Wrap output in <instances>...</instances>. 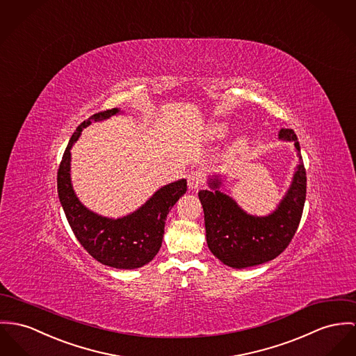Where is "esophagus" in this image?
I'll return each instance as SVG.
<instances>
[{
    "instance_id": "obj_1",
    "label": "esophagus",
    "mask_w": 356,
    "mask_h": 356,
    "mask_svg": "<svg viewBox=\"0 0 356 356\" xmlns=\"http://www.w3.org/2000/svg\"><path fill=\"white\" fill-rule=\"evenodd\" d=\"M187 181L191 190H197L206 183V175L202 170H192L187 177Z\"/></svg>"
}]
</instances>
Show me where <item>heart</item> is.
I'll return each instance as SVG.
<instances>
[{
    "label": "heart",
    "mask_w": 356,
    "mask_h": 356,
    "mask_svg": "<svg viewBox=\"0 0 356 356\" xmlns=\"http://www.w3.org/2000/svg\"><path fill=\"white\" fill-rule=\"evenodd\" d=\"M226 131H227V127L225 124H222V123L214 124L213 129H211V134H213V137L216 138L223 137L226 134Z\"/></svg>",
    "instance_id": "b5f03b06"
}]
</instances>
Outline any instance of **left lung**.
I'll use <instances>...</instances> for the list:
<instances>
[{"mask_svg":"<svg viewBox=\"0 0 356 356\" xmlns=\"http://www.w3.org/2000/svg\"><path fill=\"white\" fill-rule=\"evenodd\" d=\"M279 138L294 140L301 164L290 190L273 214L248 216L230 196L219 191L222 183L218 176L209 183L213 191L199 192L207 245L229 267L245 268L273 260L291 243L300 226L306 199V169L302 163L300 142L291 129H282Z\"/></svg>","mask_w":356,"mask_h":356,"instance_id":"8db88e82","label":"left lung"}]
</instances>
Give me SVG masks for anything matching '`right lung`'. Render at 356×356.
Masks as SVG:
<instances>
[{
  "instance_id": "right-lung-1",
  "label": "right lung",
  "mask_w": 356,
  "mask_h": 356,
  "mask_svg": "<svg viewBox=\"0 0 356 356\" xmlns=\"http://www.w3.org/2000/svg\"><path fill=\"white\" fill-rule=\"evenodd\" d=\"M118 112V108L97 112L77 127L58 168V196L74 236L93 259L113 268L134 270L147 264L159 253L166 216L187 191V180L165 186L137 211L123 218H106L83 207L70 181V149L90 120L107 119Z\"/></svg>"
}]
</instances>
